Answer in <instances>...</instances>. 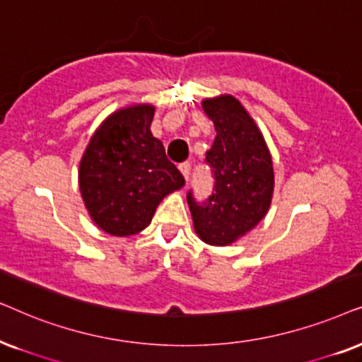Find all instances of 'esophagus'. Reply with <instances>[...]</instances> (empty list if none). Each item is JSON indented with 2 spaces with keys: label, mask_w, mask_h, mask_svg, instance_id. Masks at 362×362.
Masks as SVG:
<instances>
[{
  "label": "esophagus",
  "mask_w": 362,
  "mask_h": 362,
  "mask_svg": "<svg viewBox=\"0 0 362 362\" xmlns=\"http://www.w3.org/2000/svg\"><path fill=\"white\" fill-rule=\"evenodd\" d=\"M178 168H180V172L184 173V177H185V180L189 182V178H190V170H192V163L187 160V162H182L180 165H178Z\"/></svg>",
  "instance_id": "esophagus-1"
}]
</instances>
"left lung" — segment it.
Segmentation results:
<instances>
[{
	"mask_svg": "<svg viewBox=\"0 0 362 362\" xmlns=\"http://www.w3.org/2000/svg\"><path fill=\"white\" fill-rule=\"evenodd\" d=\"M202 109L216 131L205 156L214 189L204 202L190 190L187 202L199 237L209 245L225 247L267 215L274 185L273 163L262 132L237 99H205Z\"/></svg>",
	"mask_w": 362,
	"mask_h": 362,
	"instance_id": "left-lung-1",
	"label": "left lung"
}]
</instances>
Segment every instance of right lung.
Wrapping results in <instances>:
<instances>
[{
    "label": "right lung",
    "mask_w": 362,
    "mask_h": 362,
    "mask_svg": "<svg viewBox=\"0 0 362 362\" xmlns=\"http://www.w3.org/2000/svg\"><path fill=\"white\" fill-rule=\"evenodd\" d=\"M153 107L120 109L104 120L79 165V189L95 225L115 237H129L151 223L163 197L185 185L152 136Z\"/></svg>",
    "instance_id": "obj_1"
}]
</instances>
